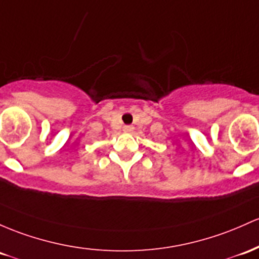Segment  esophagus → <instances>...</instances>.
Here are the masks:
<instances>
[{"mask_svg": "<svg viewBox=\"0 0 259 259\" xmlns=\"http://www.w3.org/2000/svg\"><path fill=\"white\" fill-rule=\"evenodd\" d=\"M123 130L125 133H133L134 132V126L133 125H124Z\"/></svg>", "mask_w": 259, "mask_h": 259, "instance_id": "34e87169", "label": "esophagus"}]
</instances>
